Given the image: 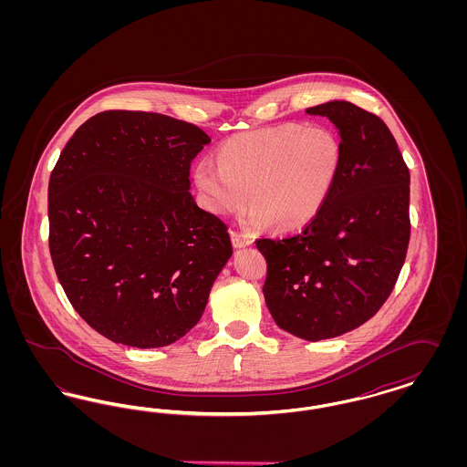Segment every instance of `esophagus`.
Instances as JSON below:
<instances>
[{"label": "esophagus", "instance_id": "esophagus-1", "mask_svg": "<svg viewBox=\"0 0 467 467\" xmlns=\"http://www.w3.org/2000/svg\"><path fill=\"white\" fill-rule=\"evenodd\" d=\"M231 240H233V244H234L236 248L248 246V244H252L250 236H246L244 233H238V231H231Z\"/></svg>", "mask_w": 467, "mask_h": 467}]
</instances>
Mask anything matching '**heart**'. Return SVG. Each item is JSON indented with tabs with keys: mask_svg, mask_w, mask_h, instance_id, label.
I'll return each instance as SVG.
<instances>
[{
	"mask_svg": "<svg viewBox=\"0 0 467 467\" xmlns=\"http://www.w3.org/2000/svg\"><path fill=\"white\" fill-rule=\"evenodd\" d=\"M217 161L194 168V183L210 212H238L248 198L254 223L299 229L331 196L343 149L326 126L282 124L229 138Z\"/></svg>",
	"mask_w": 467,
	"mask_h": 467,
	"instance_id": "b5f03b06",
	"label": "heart"
}]
</instances>
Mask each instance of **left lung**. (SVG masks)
<instances>
[{"mask_svg": "<svg viewBox=\"0 0 467 467\" xmlns=\"http://www.w3.org/2000/svg\"><path fill=\"white\" fill-rule=\"evenodd\" d=\"M306 113L336 126L339 177L301 233L255 244L267 263L271 317L284 331L318 341L368 322L394 289L410 244V171L375 113L348 101Z\"/></svg>", "mask_w": 467, "mask_h": 467, "instance_id": "obj_1", "label": "left lung"}]
</instances>
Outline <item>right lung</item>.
Returning a JSON list of instances; mask_svg holds the SVG:
<instances>
[{"label":"right lung","mask_w":467,"mask_h":467,"mask_svg":"<svg viewBox=\"0 0 467 467\" xmlns=\"http://www.w3.org/2000/svg\"><path fill=\"white\" fill-rule=\"evenodd\" d=\"M210 136L150 111H101L48 182V248L77 313L113 343L159 348L189 333L233 255L227 225L191 194Z\"/></svg>","instance_id":"obj_1"}]
</instances>
